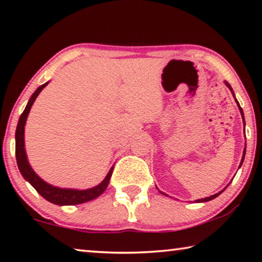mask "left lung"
I'll list each match as a JSON object with an SVG mask.
<instances>
[{
    "mask_svg": "<svg viewBox=\"0 0 262 262\" xmlns=\"http://www.w3.org/2000/svg\"><path fill=\"white\" fill-rule=\"evenodd\" d=\"M227 83V82H225ZM227 85H228V88L230 89V90L232 91V89H231V86H230V84L229 83H227ZM236 103H237V105H238V107H239V111H241V113H242V117H243V119H244V113H243V110H242V107H241V105H239V103L237 101V99H236ZM244 125H245V120H244ZM245 152H246V148L244 149V155H243V158H242V163H241V165L239 166H242V164H243V162H244V157H245ZM224 190V189H223ZM223 190H221L220 193H217V194H214V195H211V196H209V198H206V199H200V200H196V202H207V201H210V200H212V199H215V198H217L219 196V195L223 192ZM162 194H164V193H162ZM164 195H166V194H164Z\"/></svg>",
    "mask_w": 262,
    "mask_h": 262,
    "instance_id": "obj_1",
    "label": "left lung"
}]
</instances>
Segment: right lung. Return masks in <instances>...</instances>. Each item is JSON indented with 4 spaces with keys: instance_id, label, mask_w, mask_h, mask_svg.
Wrapping results in <instances>:
<instances>
[{
    "instance_id": "add662e5",
    "label": "right lung",
    "mask_w": 262,
    "mask_h": 262,
    "mask_svg": "<svg viewBox=\"0 0 262 262\" xmlns=\"http://www.w3.org/2000/svg\"><path fill=\"white\" fill-rule=\"evenodd\" d=\"M47 85V83L42 84L35 90L34 94L31 97L28 105L24 110V112L21 113L18 125H17L16 129V159H17V165L20 171L21 176L29 181V183L33 186L34 189L41 195L43 199H46L47 201H50L54 205L57 206H74L79 205V203H85L91 200H95L96 198H98L99 195L104 193V190L108 186L111 176L113 173V167L111 168L108 174L106 176V178L101 181V183L96 186L94 188L85 189V190H77V189H63V188H57L47 184L42 179L34 173L32 167L30 166L26 158L25 149H24V126L26 122V118H28L29 112L31 110V106L34 103L35 98L38 95L40 94V91L43 88Z\"/></svg>"
}]
</instances>
